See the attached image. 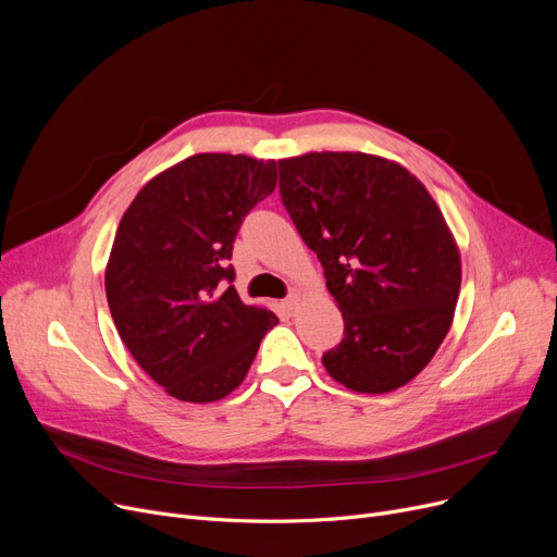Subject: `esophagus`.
Segmentation results:
<instances>
[{
	"label": "esophagus",
	"instance_id": "esophagus-1",
	"mask_svg": "<svg viewBox=\"0 0 557 557\" xmlns=\"http://www.w3.org/2000/svg\"><path fill=\"white\" fill-rule=\"evenodd\" d=\"M284 305V309H286V313H295V311H298V307H300V295L298 293H290L288 295V298L282 302Z\"/></svg>",
	"mask_w": 557,
	"mask_h": 557
}]
</instances>
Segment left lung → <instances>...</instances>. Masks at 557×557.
<instances>
[{"mask_svg":"<svg viewBox=\"0 0 557 557\" xmlns=\"http://www.w3.org/2000/svg\"><path fill=\"white\" fill-rule=\"evenodd\" d=\"M280 195L318 255L345 338L322 356L333 381L360 394L410 383L448 336L461 255L425 185L364 152L280 161Z\"/></svg>","mask_w":557,"mask_h":557,"instance_id":"obj_1","label":"left lung"}]
</instances>
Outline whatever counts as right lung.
<instances>
[{
    "mask_svg": "<svg viewBox=\"0 0 557 557\" xmlns=\"http://www.w3.org/2000/svg\"><path fill=\"white\" fill-rule=\"evenodd\" d=\"M275 185V161L195 154L147 181L121 219L104 269L109 311L145 374L178 400L237 389L280 322L224 288L242 221Z\"/></svg>",
    "mask_w": 557,
    "mask_h": 557,
    "instance_id": "1",
    "label": "right lung"
}]
</instances>
